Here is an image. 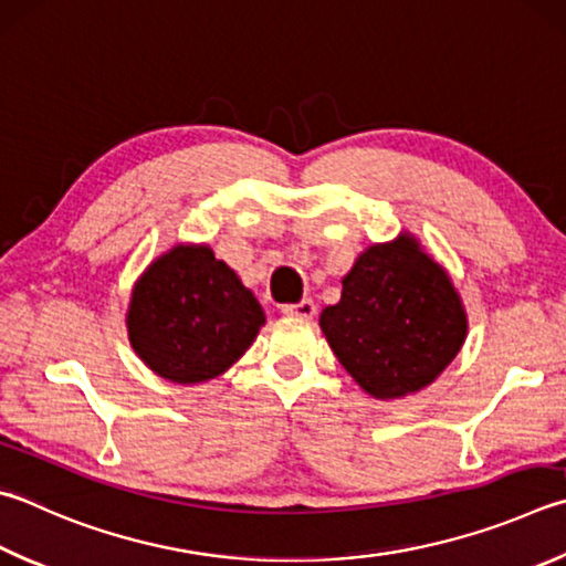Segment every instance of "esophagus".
Returning <instances> with one entry per match:
<instances>
[{
	"mask_svg": "<svg viewBox=\"0 0 566 566\" xmlns=\"http://www.w3.org/2000/svg\"><path fill=\"white\" fill-rule=\"evenodd\" d=\"M282 314L286 316H300V318H312L316 314V304L312 300H302L300 304H284Z\"/></svg>",
	"mask_w": 566,
	"mask_h": 566,
	"instance_id": "obj_1",
	"label": "esophagus"
}]
</instances>
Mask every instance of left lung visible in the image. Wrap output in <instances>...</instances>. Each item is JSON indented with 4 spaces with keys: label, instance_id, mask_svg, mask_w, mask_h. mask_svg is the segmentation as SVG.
Wrapping results in <instances>:
<instances>
[{
    "label": "left lung",
    "instance_id": "obj_1",
    "mask_svg": "<svg viewBox=\"0 0 566 566\" xmlns=\"http://www.w3.org/2000/svg\"><path fill=\"white\" fill-rule=\"evenodd\" d=\"M342 284V300L326 306L318 326L368 396L418 394L458 356L468 336L465 306L413 234L371 244Z\"/></svg>",
    "mask_w": 566,
    "mask_h": 566
}]
</instances>
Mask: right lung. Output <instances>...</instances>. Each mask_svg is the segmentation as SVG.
Listing matches in <instances>:
<instances>
[{
    "instance_id": "right-lung-1",
    "label": "right lung",
    "mask_w": 566,
    "mask_h": 566,
    "mask_svg": "<svg viewBox=\"0 0 566 566\" xmlns=\"http://www.w3.org/2000/svg\"><path fill=\"white\" fill-rule=\"evenodd\" d=\"M126 324L143 364L188 386L228 371L252 346L264 312L208 244H176L138 276Z\"/></svg>"
}]
</instances>
